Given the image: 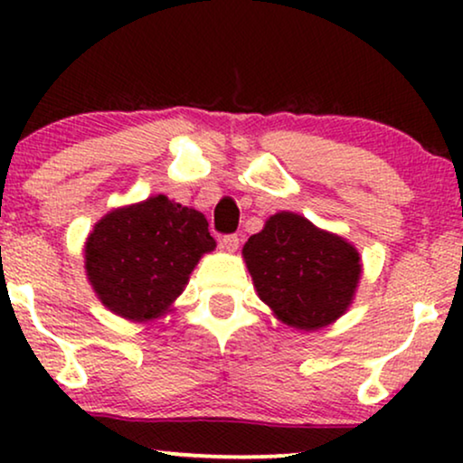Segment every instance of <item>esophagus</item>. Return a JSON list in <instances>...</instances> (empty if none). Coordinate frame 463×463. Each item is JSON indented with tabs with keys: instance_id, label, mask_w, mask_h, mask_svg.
Listing matches in <instances>:
<instances>
[{
	"instance_id": "1",
	"label": "esophagus",
	"mask_w": 463,
	"mask_h": 463,
	"mask_svg": "<svg viewBox=\"0 0 463 463\" xmlns=\"http://www.w3.org/2000/svg\"><path fill=\"white\" fill-rule=\"evenodd\" d=\"M238 246H240V238L236 233H227V236L221 238V249L227 252H236Z\"/></svg>"
}]
</instances>
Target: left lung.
<instances>
[{
    "label": "left lung",
    "mask_w": 463,
    "mask_h": 463,
    "mask_svg": "<svg viewBox=\"0 0 463 463\" xmlns=\"http://www.w3.org/2000/svg\"><path fill=\"white\" fill-rule=\"evenodd\" d=\"M242 257L259 299L299 331H318L344 316L363 274L347 240L284 211L249 238Z\"/></svg>",
    "instance_id": "left-lung-1"
}]
</instances>
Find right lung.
Listing matches in <instances>:
<instances>
[{"instance_id":"right-lung-1","label":"right lung","mask_w":463,"mask_h":463,"mask_svg":"<svg viewBox=\"0 0 463 463\" xmlns=\"http://www.w3.org/2000/svg\"><path fill=\"white\" fill-rule=\"evenodd\" d=\"M208 221L166 195L107 213L86 240V276L100 303L132 322L170 312L200 257L214 250Z\"/></svg>"}]
</instances>
